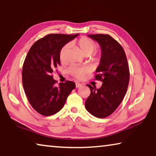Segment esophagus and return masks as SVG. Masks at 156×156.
Here are the masks:
<instances>
[{"mask_svg": "<svg viewBox=\"0 0 156 156\" xmlns=\"http://www.w3.org/2000/svg\"><path fill=\"white\" fill-rule=\"evenodd\" d=\"M81 86H82V84H81L80 83H76V88H79V87H80Z\"/></svg>", "mask_w": 156, "mask_h": 156, "instance_id": "esophagus-1", "label": "esophagus"}]
</instances>
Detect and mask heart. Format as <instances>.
Returning a JSON list of instances; mask_svg holds the SVG:
<instances>
[{
  "instance_id": "b5f03b06",
  "label": "heart",
  "mask_w": 156,
  "mask_h": 156,
  "mask_svg": "<svg viewBox=\"0 0 156 156\" xmlns=\"http://www.w3.org/2000/svg\"><path fill=\"white\" fill-rule=\"evenodd\" d=\"M76 44H77L80 51L83 53V54L85 56H90L97 49L96 43L94 41H92L91 39L85 36L81 37L79 40L77 41ZM69 48V44H65L60 49L59 57L60 61L62 62H65L67 59ZM68 72L76 78H81L84 76V73H85V70H84V69L78 67V66L72 65L69 68Z\"/></svg>"
}]
</instances>
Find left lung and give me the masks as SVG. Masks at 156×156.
Here are the masks:
<instances>
[{
  "label": "left lung",
  "mask_w": 156,
  "mask_h": 156,
  "mask_svg": "<svg viewBox=\"0 0 156 156\" xmlns=\"http://www.w3.org/2000/svg\"><path fill=\"white\" fill-rule=\"evenodd\" d=\"M99 43L101 48L100 64L95 79L102 82L96 89L87 84L91 94L85 101V108L91 115L106 118L119 106L125 97L129 82L127 59L120 44L108 34L88 35Z\"/></svg>",
  "instance_id": "1"
}]
</instances>
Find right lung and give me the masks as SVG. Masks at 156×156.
I'll list each match as a JSON object with an SVG mask.
<instances>
[{
	"label": "right lung",
	"instance_id": "1",
	"mask_svg": "<svg viewBox=\"0 0 156 156\" xmlns=\"http://www.w3.org/2000/svg\"><path fill=\"white\" fill-rule=\"evenodd\" d=\"M78 36L49 34L37 41L29 50L23 67V85L31 107L41 115H51L61 110L76 88V84L69 80L56 87L51 74L60 65V49Z\"/></svg>",
	"mask_w": 156,
	"mask_h": 156
}]
</instances>
